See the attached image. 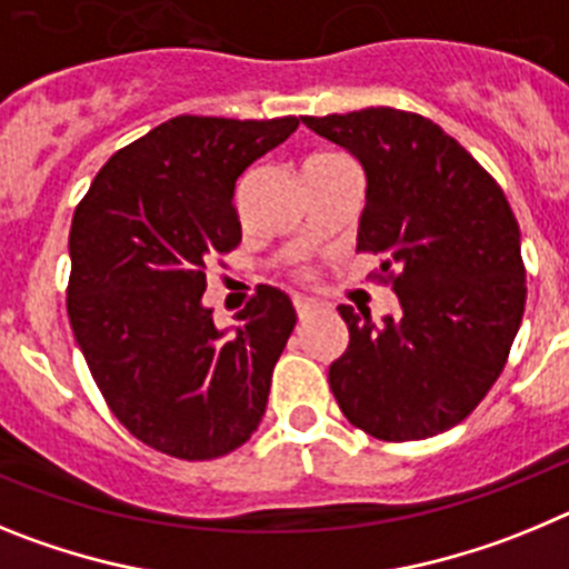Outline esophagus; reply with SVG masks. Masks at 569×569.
I'll return each mask as SVG.
<instances>
[{
    "label": "esophagus",
    "instance_id": "1",
    "mask_svg": "<svg viewBox=\"0 0 569 569\" xmlns=\"http://www.w3.org/2000/svg\"><path fill=\"white\" fill-rule=\"evenodd\" d=\"M293 308H296V316H299L301 321L310 319V316L316 313V301L310 299H293Z\"/></svg>",
    "mask_w": 569,
    "mask_h": 569
}]
</instances>
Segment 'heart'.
<instances>
[{
  "mask_svg": "<svg viewBox=\"0 0 569 569\" xmlns=\"http://www.w3.org/2000/svg\"><path fill=\"white\" fill-rule=\"evenodd\" d=\"M319 159H333V153H319V156H313L310 162H319Z\"/></svg>",
  "mask_w": 569,
  "mask_h": 569,
  "instance_id": "b5f03b06",
  "label": "heart"
}]
</instances>
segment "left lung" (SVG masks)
<instances>
[{"label":"left lung","mask_w":569,"mask_h":569,"mask_svg":"<svg viewBox=\"0 0 569 569\" xmlns=\"http://www.w3.org/2000/svg\"><path fill=\"white\" fill-rule=\"evenodd\" d=\"M301 122L365 168L356 250L379 256V279L401 305L381 325L339 305L350 345L330 365V390L373 439L445 433L499 379L525 316L521 233L505 190L453 136L410 110Z\"/></svg>","instance_id":"8db88e82"}]
</instances>
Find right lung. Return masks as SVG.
Returning a JSON list of instances; mask_svg holds the SVG:
<instances>
[{
  "mask_svg": "<svg viewBox=\"0 0 569 569\" xmlns=\"http://www.w3.org/2000/svg\"><path fill=\"white\" fill-rule=\"evenodd\" d=\"M296 128V116H176L116 150L77 204L70 328L110 413L159 453L219 459L264 416L296 325L288 293L259 284L230 333L202 293L241 241L236 179Z\"/></svg>",
  "mask_w": 569,
  "mask_h": 569,
  "instance_id": "add662e5",
  "label": "right lung"
}]
</instances>
